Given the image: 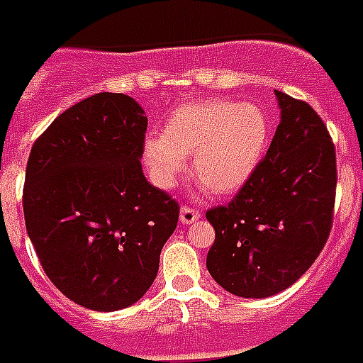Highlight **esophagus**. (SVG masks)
Here are the masks:
<instances>
[{"label":"esophagus","mask_w":363,"mask_h":363,"mask_svg":"<svg viewBox=\"0 0 363 363\" xmlns=\"http://www.w3.org/2000/svg\"><path fill=\"white\" fill-rule=\"evenodd\" d=\"M199 218H201V212H199L197 208H191V206H182V211H179V222L193 223V222H197Z\"/></svg>","instance_id":"obj_1"}]
</instances>
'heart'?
I'll list each match as a JSON object with an SVG mask.
<instances>
[{
    "label": "heart",
    "instance_id": "1",
    "mask_svg": "<svg viewBox=\"0 0 363 363\" xmlns=\"http://www.w3.org/2000/svg\"><path fill=\"white\" fill-rule=\"evenodd\" d=\"M269 120L252 103L206 99L179 105L168 114L162 135L143 143L155 182L170 189L193 157V174L212 193L239 191L256 172L268 147Z\"/></svg>",
    "mask_w": 363,
    "mask_h": 363
}]
</instances>
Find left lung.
Wrapping results in <instances>:
<instances>
[{
    "mask_svg": "<svg viewBox=\"0 0 363 363\" xmlns=\"http://www.w3.org/2000/svg\"><path fill=\"white\" fill-rule=\"evenodd\" d=\"M281 122L252 178L225 206L206 211L214 225L206 268L228 293L277 295L306 272L331 233L337 157L323 120L306 101L275 89Z\"/></svg>",
    "mask_w": 363,
    "mask_h": 363,
    "instance_id": "8db88e82",
    "label": "left lung"
}]
</instances>
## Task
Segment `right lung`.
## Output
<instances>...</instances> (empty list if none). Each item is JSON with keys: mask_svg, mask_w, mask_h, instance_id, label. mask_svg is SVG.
<instances>
[{"mask_svg": "<svg viewBox=\"0 0 363 363\" xmlns=\"http://www.w3.org/2000/svg\"><path fill=\"white\" fill-rule=\"evenodd\" d=\"M147 116L124 94L59 114L30 151L23 208L43 272L97 312L132 306L151 287L179 204L145 179Z\"/></svg>", "mask_w": 363, "mask_h": 363, "instance_id": "add662e5", "label": "right lung"}]
</instances>
